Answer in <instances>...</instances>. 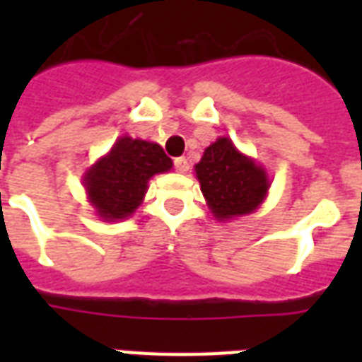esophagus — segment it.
<instances>
[{"label": "esophagus", "instance_id": "obj_1", "mask_svg": "<svg viewBox=\"0 0 362 362\" xmlns=\"http://www.w3.org/2000/svg\"><path fill=\"white\" fill-rule=\"evenodd\" d=\"M175 169L178 173H186L189 169V165H187V159L186 158H176L175 159Z\"/></svg>", "mask_w": 362, "mask_h": 362}]
</instances>
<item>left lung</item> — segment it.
Returning <instances> with one entry per match:
<instances>
[{
  "label": "left lung",
  "instance_id": "1",
  "mask_svg": "<svg viewBox=\"0 0 362 362\" xmlns=\"http://www.w3.org/2000/svg\"><path fill=\"white\" fill-rule=\"evenodd\" d=\"M206 204L216 220L252 214L269 193L270 182L261 165L237 150L229 136H220L195 165Z\"/></svg>",
  "mask_w": 362,
  "mask_h": 362
}]
</instances>
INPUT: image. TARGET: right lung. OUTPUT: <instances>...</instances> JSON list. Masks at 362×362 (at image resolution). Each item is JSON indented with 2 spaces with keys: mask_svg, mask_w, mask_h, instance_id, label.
Returning <instances> with one entry per match:
<instances>
[{
  "mask_svg": "<svg viewBox=\"0 0 362 362\" xmlns=\"http://www.w3.org/2000/svg\"><path fill=\"white\" fill-rule=\"evenodd\" d=\"M170 167L173 161L159 144L125 135L86 170L82 184L99 218L125 220L142 203L148 180Z\"/></svg>",
  "mask_w": 362,
  "mask_h": 362,
  "instance_id": "1",
  "label": "right lung"
}]
</instances>
